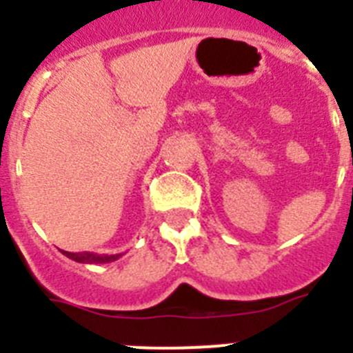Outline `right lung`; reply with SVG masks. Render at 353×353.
Masks as SVG:
<instances>
[{
    "mask_svg": "<svg viewBox=\"0 0 353 353\" xmlns=\"http://www.w3.org/2000/svg\"><path fill=\"white\" fill-rule=\"evenodd\" d=\"M67 258L70 260L77 261V263H111V261L118 260V258L123 254H97V252H68V251H61Z\"/></svg>",
    "mask_w": 353,
    "mask_h": 353,
    "instance_id": "add662e5",
    "label": "right lung"
}]
</instances>
